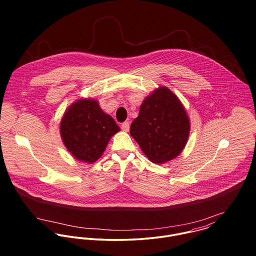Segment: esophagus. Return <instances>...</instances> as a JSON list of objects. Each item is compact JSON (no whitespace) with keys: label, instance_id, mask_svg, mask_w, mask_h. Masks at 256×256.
<instances>
[{"label":"esophagus","instance_id":"esophagus-1","mask_svg":"<svg viewBox=\"0 0 256 256\" xmlns=\"http://www.w3.org/2000/svg\"><path fill=\"white\" fill-rule=\"evenodd\" d=\"M129 128H130V123L129 122H124V123H122V125H121V129L123 130V131H125V132H128L129 131Z\"/></svg>","mask_w":256,"mask_h":256}]
</instances>
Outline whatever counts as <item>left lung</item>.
<instances>
[{
	"instance_id": "1",
	"label": "left lung",
	"mask_w": 256,
	"mask_h": 256,
	"mask_svg": "<svg viewBox=\"0 0 256 256\" xmlns=\"http://www.w3.org/2000/svg\"><path fill=\"white\" fill-rule=\"evenodd\" d=\"M189 132L190 121L182 104L166 86L146 96L130 127V135L156 164L176 158L186 145Z\"/></svg>"
}]
</instances>
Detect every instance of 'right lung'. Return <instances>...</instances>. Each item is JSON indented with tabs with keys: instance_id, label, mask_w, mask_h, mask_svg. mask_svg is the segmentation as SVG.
I'll return each instance as SVG.
<instances>
[{
	"instance_id": "add662e5",
	"label": "right lung",
	"mask_w": 256,
	"mask_h": 256,
	"mask_svg": "<svg viewBox=\"0 0 256 256\" xmlns=\"http://www.w3.org/2000/svg\"><path fill=\"white\" fill-rule=\"evenodd\" d=\"M120 131L113 118L94 100L82 98L65 112L60 133L74 158L92 164L104 154L110 138Z\"/></svg>"
}]
</instances>
